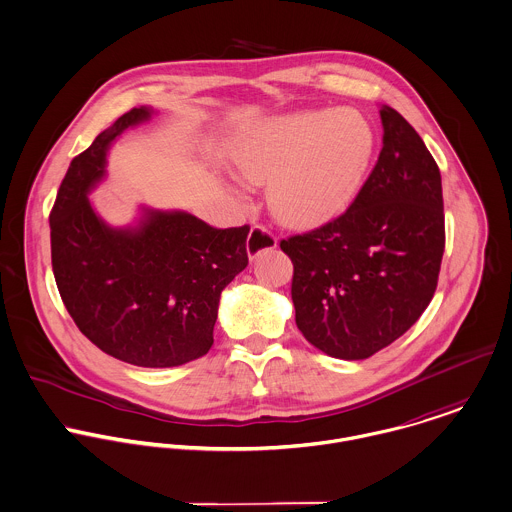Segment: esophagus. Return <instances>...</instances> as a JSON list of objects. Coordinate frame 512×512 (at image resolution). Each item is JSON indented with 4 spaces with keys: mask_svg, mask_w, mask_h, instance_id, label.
Segmentation results:
<instances>
[{
    "mask_svg": "<svg viewBox=\"0 0 512 512\" xmlns=\"http://www.w3.org/2000/svg\"><path fill=\"white\" fill-rule=\"evenodd\" d=\"M275 247H277V237L269 229H265L261 225H255L249 231V237H247V255H249V259H255L261 253L271 251Z\"/></svg>",
    "mask_w": 512,
    "mask_h": 512,
    "instance_id": "34e87169",
    "label": "esophagus"
}]
</instances>
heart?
<instances>
[{
    "label": "heart",
    "instance_id": "b5f03b06",
    "mask_svg": "<svg viewBox=\"0 0 512 512\" xmlns=\"http://www.w3.org/2000/svg\"><path fill=\"white\" fill-rule=\"evenodd\" d=\"M372 156L374 130L358 110H301L253 130L235 166L247 182H269V202L283 219L310 225L356 198Z\"/></svg>",
    "mask_w": 512,
    "mask_h": 512
}]
</instances>
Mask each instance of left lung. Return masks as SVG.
Listing matches in <instances>:
<instances>
[{
    "label": "left lung",
    "mask_w": 512,
    "mask_h": 512,
    "mask_svg": "<svg viewBox=\"0 0 512 512\" xmlns=\"http://www.w3.org/2000/svg\"><path fill=\"white\" fill-rule=\"evenodd\" d=\"M382 152L334 221L281 241L299 330L324 354L364 360L398 340L433 299L445 215L439 168L421 136L380 106Z\"/></svg>",
    "instance_id": "left-lung-1"
}]
</instances>
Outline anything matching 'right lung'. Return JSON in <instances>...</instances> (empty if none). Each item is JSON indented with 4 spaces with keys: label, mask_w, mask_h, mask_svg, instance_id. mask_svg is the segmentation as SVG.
Wrapping results in <instances>:
<instances>
[{
    "label": "right lung",
    "mask_w": 512,
    "mask_h": 512,
    "mask_svg": "<svg viewBox=\"0 0 512 512\" xmlns=\"http://www.w3.org/2000/svg\"><path fill=\"white\" fill-rule=\"evenodd\" d=\"M154 114L132 108L71 162L49 217L51 261L65 307L95 346L132 366L172 368L211 348L221 291L249 263V227L215 229L146 205L122 227L97 213L89 194L106 178L110 146Z\"/></svg>",
    "instance_id": "obj_1"
}]
</instances>
